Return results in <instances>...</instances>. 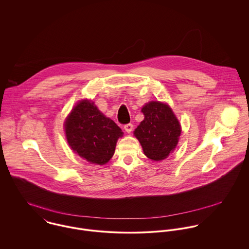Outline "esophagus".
<instances>
[{"mask_svg":"<svg viewBox=\"0 0 249 249\" xmlns=\"http://www.w3.org/2000/svg\"><path fill=\"white\" fill-rule=\"evenodd\" d=\"M124 130L127 132V133H130L131 131H132V129H133V124H125L124 125Z\"/></svg>","mask_w":249,"mask_h":249,"instance_id":"1","label":"esophagus"}]
</instances>
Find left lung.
I'll return each mask as SVG.
<instances>
[{"label": "left lung", "mask_w": 249, "mask_h": 249, "mask_svg": "<svg viewBox=\"0 0 249 249\" xmlns=\"http://www.w3.org/2000/svg\"><path fill=\"white\" fill-rule=\"evenodd\" d=\"M144 119L134 130L144 155L154 161L167 158L178 145L181 126L172 108L160 102L143 106Z\"/></svg>", "instance_id": "1"}]
</instances>
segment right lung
Segmentation results:
<instances>
[{"label":"right lung","mask_w":249,"mask_h":249,"mask_svg":"<svg viewBox=\"0 0 249 249\" xmlns=\"http://www.w3.org/2000/svg\"><path fill=\"white\" fill-rule=\"evenodd\" d=\"M71 149L90 163L104 165L112 158L124 132L88 100L77 103L64 124Z\"/></svg>","instance_id":"obj_1"}]
</instances>
